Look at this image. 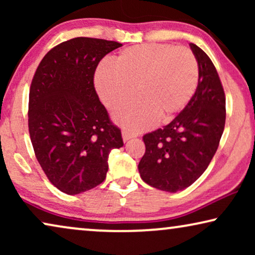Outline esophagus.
<instances>
[{
    "label": "esophagus",
    "instance_id": "esophagus-1",
    "mask_svg": "<svg viewBox=\"0 0 255 255\" xmlns=\"http://www.w3.org/2000/svg\"><path fill=\"white\" fill-rule=\"evenodd\" d=\"M122 137H123V140H124V141H128V140H130V139L134 138L135 134H133V133H131V132L124 130L123 132H122Z\"/></svg>",
    "mask_w": 255,
    "mask_h": 255
}]
</instances>
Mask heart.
Instances as JSON below:
<instances>
[{
    "instance_id": "obj_1",
    "label": "heart",
    "mask_w": 255,
    "mask_h": 255,
    "mask_svg": "<svg viewBox=\"0 0 255 255\" xmlns=\"http://www.w3.org/2000/svg\"><path fill=\"white\" fill-rule=\"evenodd\" d=\"M198 83V65L189 48L169 44H145L121 51L114 65L96 69L95 87L108 109L117 110L137 94L140 101L115 115V122L130 131L151 128L181 113Z\"/></svg>"
}]
</instances>
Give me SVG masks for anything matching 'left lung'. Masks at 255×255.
Listing matches in <instances>:
<instances>
[{
    "mask_svg": "<svg viewBox=\"0 0 255 255\" xmlns=\"http://www.w3.org/2000/svg\"><path fill=\"white\" fill-rule=\"evenodd\" d=\"M198 65L196 92L186 108L162 128L145 134L146 151L138 170L148 186L176 193L208 168L225 127V94L214 64L189 44Z\"/></svg>",
    "mask_w": 255,
    "mask_h": 255,
    "instance_id": "left-lung-1",
    "label": "left lung"
}]
</instances>
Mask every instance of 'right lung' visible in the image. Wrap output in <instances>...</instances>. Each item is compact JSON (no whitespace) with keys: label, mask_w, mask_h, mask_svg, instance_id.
I'll return each instance as SVG.
<instances>
[{"label":"right lung","mask_w":255,"mask_h":255,"mask_svg":"<svg viewBox=\"0 0 255 255\" xmlns=\"http://www.w3.org/2000/svg\"><path fill=\"white\" fill-rule=\"evenodd\" d=\"M117 41L78 37L57 45L38 66L29 94V132L47 179L76 195L106 180L111 149L123 146L94 87L99 62Z\"/></svg>","instance_id":"right-lung-1"}]
</instances>
